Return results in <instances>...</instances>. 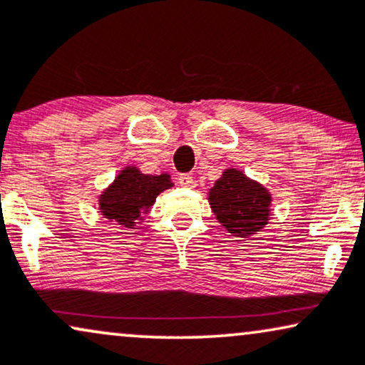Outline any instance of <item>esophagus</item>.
Masks as SVG:
<instances>
[{
  "instance_id": "34e87169",
  "label": "esophagus",
  "mask_w": 365,
  "mask_h": 365,
  "mask_svg": "<svg viewBox=\"0 0 365 365\" xmlns=\"http://www.w3.org/2000/svg\"><path fill=\"white\" fill-rule=\"evenodd\" d=\"M178 183H180V185H182V187L190 188V187H193V177H192V175H187V173L180 175V177H178Z\"/></svg>"
}]
</instances>
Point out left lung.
Returning a JSON list of instances; mask_svg holds the SVG:
<instances>
[{"label":"left lung","instance_id":"left-lung-1","mask_svg":"<svg viewBox=\"0 0 365 365\" xmlns=\"http://www.w3.org/2000/svg\"><path fill=\"white\" fill-rule=\"evenodd\" d=\"M209 202L217 220L236 237L259 232L269 219V192L236 168L225 170L217 180Z\"/></svg>","mask_w":365,"mask_h":365}]
</instances>
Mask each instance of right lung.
Masks as SVG:
<instances>
[{"label":"right lung","mask_w":365,"mask_h":365,"mask_svg":"<svg viewBox=\"0 0 365 365\" xmlns=\"http://www.w3.org/2000/svg\"><path fill=\"white\" fill-rule=\"evenodd\" d=\"M170 175H143L136 167L124 168L114 183L99 197L106 219L133 229L138 219L146 214L161 192L172 187Z\"/></svg>","instance_id":"1"}]
</instances>
